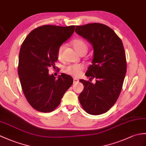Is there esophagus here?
<instances>
[{"mask_svg":"<svg viewBox=\"0 0 146 146\" xmlns=\"http://www.w3.org/2000/svg\"><path fill=\"white\" fill-rule=\"evenodd\" d=\"M78 82V80L76 77H73V83H76Z\"/></svg>","mask_w":146,"mask_h":146,"instance_id":"esophagus-1","label":"esophagus"}]
</instances>
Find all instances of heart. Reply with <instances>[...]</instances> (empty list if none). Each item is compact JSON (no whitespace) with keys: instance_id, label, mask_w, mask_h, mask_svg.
Listing matches in <instances>:
<instances>
[{"instance_id":"obj_1","label":"heart","mask_w":146,"mask_h":146,"mask_svg":"<svg viewBox=\"0 0 146 146\" xmlns=\"http://www.w3.org/2000/svg\"><path fill=\"white\" fill-rule=\"evenodd\" d=\"M72 45L74 49L77 53L81 54V53H86L88 50V45L86 42L80 38H76L72 42ZM64 48V45H61L57 52V56L58 60H61L62 58V52ZM83 69V66L81 64H73V65H68L64 68V72L72 74L74 76H78L80 74L81 70Z\"/></svg>"}]
</instances>
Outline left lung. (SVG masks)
I'll list each match as a JSON object with an SVG mask.
<instances>
[{"instance_id": "8db88e82", "label": "left lung", "mask_w": 146, "mask_h": 146, "mask_svg": "<svg viewBox=\"0 0 146 146\" xmlns=\"http://www.w3.org/2000/svg\"><path fill=\"white\" fill-rule=\"evenodd\" d=\"M75 32L92 44V65L86 76L93 84L80 80L84 86L79 100L84 110L90 114L106 113L116 102L126 73V58L121 40L113 29L102 23H93L76 26Z\"/></svg>"}]
</instances>
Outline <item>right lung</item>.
<instances>
[{"label":"right lung","mask_w":146,"mask_h":146,"mask_svg":"<svg viewBox=\"0 0 146 146\" xmlns=\"http://www.w3.org/2000/svg\"><path fill=\"white\" fill-rule=\"evenodd\" d=\"M74 28V25L40 26L22 44L18 74L27 100L36 111H53L72 85V77L62 73L56 79L53 74H49L48 68L55 66L58 48L73 35Z\"/></svg>","instance_id":"1"}]
</instances>
